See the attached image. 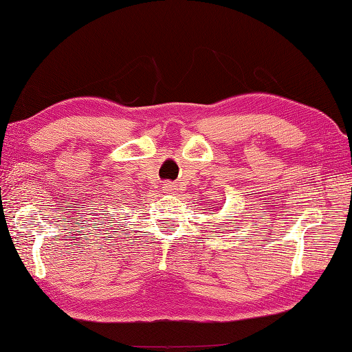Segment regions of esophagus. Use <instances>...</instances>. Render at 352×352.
<instances>
[{
  "label": "esophagus",
  "mask_w": 352,
  "mask_h": 352,
  "mask_svg": "<svg viewBox=\"0 0 352 352\" xmlns=\"http://www.w3.org/2000/svg\"><path fill=\"white\" fill-rule=\"evenodd\" d=\"M162 188H164L165 193H170V191L175 190L173 184H171V182H164V184H162Z\"/></svg>",
  "instance_id": "34e87169"
}]
</instances>
